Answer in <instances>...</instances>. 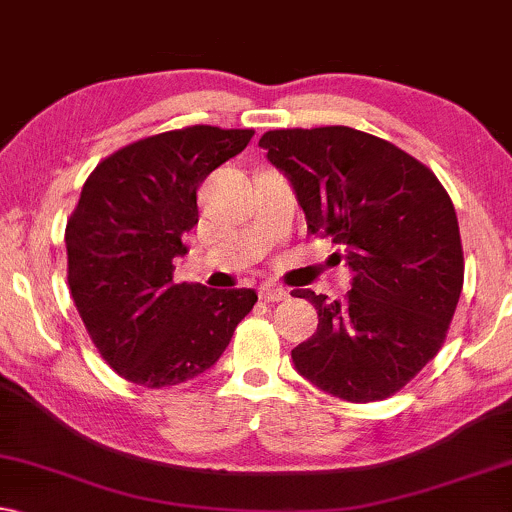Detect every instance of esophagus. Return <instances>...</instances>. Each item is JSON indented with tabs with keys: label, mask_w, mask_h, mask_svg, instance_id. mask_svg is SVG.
<instances>
[{
	"label": "esophagus",
	"mask_w": 512,
	"mask_h": 512,
	"mask_svg": "<svg viewBox=\"0 0 512 512\" xmlns=\"http://www.w3.org/2000/svg\"><path fill=\"white\" fill-rule=\"evenodd\" d=\"M258 296H261L263 301H285V299H289V292L287 289H282V287H270V285H266V287H261L258 289Z\"/></svg>",
	"instance_id": "1"
}]
</instances>
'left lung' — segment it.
<instances>
[{
	"label": "left lung",
	"instance_id": "obj_1",
	"mask_svg": "<svg viewBox=\"0 0 512 512\" xmlns=\"http://www.w3.org/2000/svg\"><path fill=\"white\" fill-rule=\"evenodd\" d=\"M285 170L308 230L344 249L353 270L342 301H311L318 330L292 351L296 370L351 403L406 387L444 346L465 261L453 201L425 163L368 132L268 130L258 140Z\"/></svg>",
	"mask_w": 512,
	"mask_h": 512
}]
</instances>
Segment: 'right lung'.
Wrapping results in <instances>:
<instances>
[{"mask_svg": "<svg viewBox=\"0 0 512 512\" xmlns=\"http://www.w3.org/2000/svg\"><path fill=\"white\" fill-rule=\"evenodd\" d=\"M254 130L189 125L97 163L66 225L68 289L92 344L132 384L161 389L218 361L254 289L175 285L173 258L199 223L197 189Z\"/></svg>", "mask_w": 512, "mask_h": 512, "instance_id": "add662e5", "label": "right lung"}]
</instances>
